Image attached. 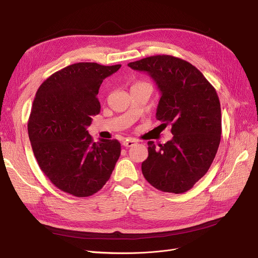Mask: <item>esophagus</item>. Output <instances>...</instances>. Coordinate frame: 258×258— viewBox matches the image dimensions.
<instances>
[{
  "label": "esophagus",
  "instance_id": "obj_1",
  "mask_svg": "<svg viewBox=\"0 0 258 258\" xmlns=\"http://www.w3.org/2000/svg\"><path fill=\"white\" fill-rule=\"evenodd\" d=\"M136 143H137L136 140L128 139V140L122 141V146H123V147H132L133 145H136Z\"/></svg>",
  "mask_w": 258,
  "mask_h": 258
}]
</instances>
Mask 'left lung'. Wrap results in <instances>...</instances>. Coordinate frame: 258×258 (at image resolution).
Wrapping results in <instances>:
<instances>
[{"mask_svg":"<svg viewBox=\"0 0 258 258\" xmlns=\"http://www.w3.org/2000/svg\"><path fill=\"white\" fill-rule=\"evenodd\" d=\"M145 72L161 93L156 117L173 138L156 147L148 142V158L142 163L145 179L159 190L182 194L205 173L217 153L221 136V109L217 92L189 62L158 55L128 63Z\"/></svg>","mask_w":258,"mask_h":258,"instance_id":"obj_1","label":"left lung"}]
</instances>
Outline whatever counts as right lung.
I'll return each instance as SVG.
<instances>
[{
    "instance_id": "1",
    "label": "right lung",
    "mask_w": 258,
    "mask_h": 258,
    "mask_svg": "<svg viewBox=\"0 0 258 258\" xmlns=\"http://www.w3.org/2000/svg\"><path fill=\"white\" fill-rule=\"evenodd\" d=\"M121 66L71 64L38 89L27 123L39 167L56 187L89 197L102 188L120 156L117 140L94 142L88 127L100 111L98 90Z\"/></svg>"
}]
</instances>
